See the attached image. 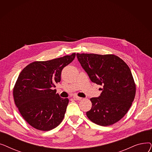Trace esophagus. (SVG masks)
Listing matches in <instances>:
<instances>
[{
	"instance_id": "34e87169",
	"label": "esophagus",
	"mask_w": 152,
	"mask_h": 152,
	"mask_svg": "<svg viewBox=\"0 0 152 152\" xmlns=\"http://www.w3.org/2000/svg\"><path fill=\"white\" fill-rule=\"evenodd\" d=\"M73 98H74L75 99H76V100H81L83 99V98L79 97H78V96H76V95H75V96H74Z\"/></svg>"
}]
</instances>
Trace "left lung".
I'll use <instances>...</instances> for the list:
<instances>
[{"label":"left lung","mask_w":152,"mask_h":152,"mask_svg":"<svg viewBox=\"0 0 152 152\" xmlns=\"http://www.w3.org/2000/svg\"><path fill=\"white\" fill-rule=\"evenodd\" d=\"M92 82L103 86L100 97L91 99L86 115L98 125L108 126L122 119L131 108L136 87L128 65L113 54H76Z\"/></svg>","instance_id":"left-lung-1"}]
</instances>
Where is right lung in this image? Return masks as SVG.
<instances>
[{
    "label": "right lung",
    "instance_id": "obj_1",
    "mask_svg": "<svg viewBox=\"0 0 152 152\" xmlns=\"http://www.w3.org/2000/svg\"><path fill=\"white\" fill-rule=\"evenodd\" d=\"M76 56L32 62L24 68L13 89L16 106L24 119L34 128L43 131L57 127L65 117L68 99L56 94L55 84L61 81L63 68Z\"/></svg>",
    "mask_w": 152,
    "mask_h": 152
}]
</instances>
